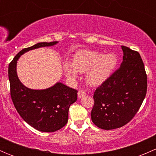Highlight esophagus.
<instances>
[{"mask_svg": "<svg viewBox=\"0 0 156 156\" xmlns=\"http://www.w3.org/2000/svg\"><path fill=\"white\" fill-rule=\"evenodd\" d=\"M86 95V93L84 92V90H79L78 92V96L79 98H81V97H84V96Z\"/></svg>", "mask_w": 156, "mask_h": 156, "instance_id": "34e87169", "label": "esophagus"}]
</instances>
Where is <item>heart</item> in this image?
<instances>
[{
    "mask_svg": "<svg viewBox=\"0 0 156 156\" xmlns=\"http://www.w3.org/2000/svg\"><path fill=\"white\" fill-rule=\"evenodd\" d=\"M117 65V57L113 53L105 55L93 50L78 52L72 59V65L64 63V71L69 78H75L78 72H87V80L92 85H99L111 75Z\"/></svg>",
    "mask_w": 156,
    "mask_h": 156,
    "instance_id": "1",
    "label": "heart"
}]
</instances>
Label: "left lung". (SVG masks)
Returning a JSON list of instances; mask_svg holds the SVG:
<instances>
[{
  "mask_svg": "<svg viewBox=\"0 0 156 156\" xmlns=\"http://www.w3.org/2000/svg\"><path fill=\"white\" fill-rule=\"evenodd\" d=\"M123 62L96 89L91 119L103 130L128 123L140 108L147 91V75L139 52L122 46Z\"/></svg>",
  "mask_w": 156,
  "mask_h": 156,
  "instance_id": "1",
  "label": "left lung"
}]
</instances>
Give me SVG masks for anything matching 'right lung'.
I'll return each mask as SVG.
<instances>
[{"label": "right lung", "instance_id": "right-lung-1", "mask_svg": "<svg viewBox=\"0 0 156 156\" xmlns=\"http://www.w3.org/2000/svg\"><path fill=\"white\" fill-rule=\"evenodd\" d=\"M56 41L41 42L19 52L9 64L10 97L20 115L29 125L43 132H54L66 125L69 106L78 99V90L62 83L46 90H31L25 87L16 75V61L30 50L52 46Z\"/></svg>", "mask_w": 156, "mask_h": 156}]
</instances>
